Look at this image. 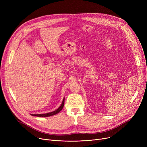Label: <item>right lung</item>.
<instances>
[{"label": "right lung", "mask_w": 147, "mask_h": 147, "mask_svg": "<svg viewBox=\"0 0 147 147\" xmlns=\"http://www.w3.org/2000/svg\"><path fill=\"white\" fill-rule=\"evenodd\" d=\"M64 99L65 98L63 99V102H62L61 106L58 108V109L56 110H55L54 111L51 112V113H46V114H31L32 115H33V116H37V117H49V116H51V115H55L57 114H58L59 112H60L62 109H63V107L64 105Z\"/></svg>", "instance_id": "1"}]
</instances>
